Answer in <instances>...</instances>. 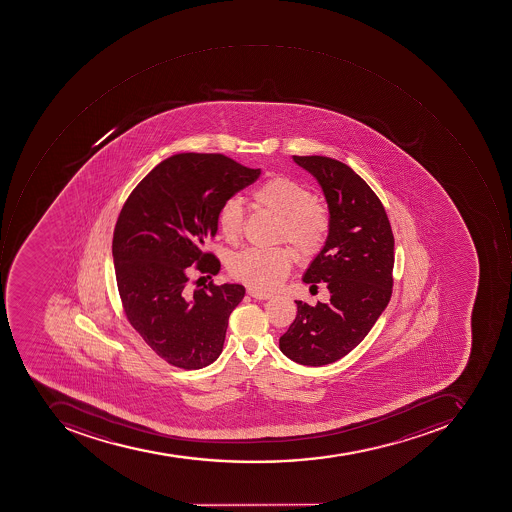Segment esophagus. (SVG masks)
<instances>
[{"label":"esophagus","mask_w":512,"mask_h":512,"mask_svg":"<svg viewBox=\"0 0 512 512\" xmlns=\"http://www.w3.org/2000/svg\"><path fill=\"white\" fill-rule=\"evenodd\" d=\"M247 294L257 300H268L272 297L271 293H260V291H255V289L251 288L247 289Z\"/></svg>","instance_id":"1"}]
</instances>
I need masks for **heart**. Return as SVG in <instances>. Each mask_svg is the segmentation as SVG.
<instances>
[{
	"label": "heart",
	"instance_id": "b5f03b06",
	"mask_svg": "<svg viewBox=\"0 0 512 512\" xmlns=\"http://www.w3.org/2000/svg\"><path fill=\"white\" fill-rule=\"evenodd\" d=\"M304 185L285 176H272L252 191L255 207L277 218V240L293 244L297 254H318L327 240L330 216L327 208L310 199ZM243 207L237 201L224 202L218 212V229L224 240L238 243L243 233ZM293 261V252L285 246L247 249L230 260L233 279L255 291H269L279 285Z\"/></svg>",
	"mask_w": 512,
	"mask_h": 512
}]
</instances>
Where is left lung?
I'll list each match as a JSON object with an SVG mask.
<instances>
[{"label": "left lung", "instance_id": "1", "mask_svg": "<svg viewBox=\"0 0 512 512\" xmlns=\"http://www.w3.org/2000/svg\"><path fill=\"white\" fill-rule=\"evenodd\" d=\"M318 180L330 229L304 282L327 283L330 302L316 307L296 300L297 316L279 346L304 366L335 363L371 332L392 294L394 237L385 207L352 168L322 156H293Z\"/></svg>", "mask_w": 512, "mask_h": 512}]
</instances>
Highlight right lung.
Returning a JSON list of instances; mask_svg holds the SVG:
<instances>
[{"label": "right lung", "instance_id": "obj_1", "mask_svg": "<svg viewBox=\"0 0 512 512\" xmlns=\"http://www.w3.org/2000/svg\"><path fill=\"white\" fill-rule=\"evenodd\" d=\"M260 174L223 154H176L121 208L112 252L124 313L166 363L201 369L223 352L230 313L246 289L208 283L191 293L188 268L208 279L218 274L219 260L205 246L218 232L219 208Z\"/></svg>", "mask_w": 512, "mask_h": 512}]
</instances>
